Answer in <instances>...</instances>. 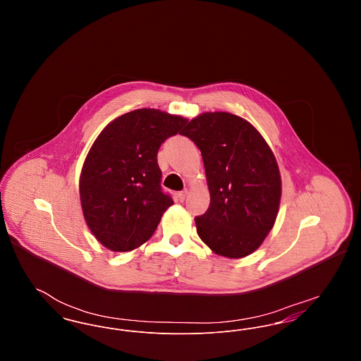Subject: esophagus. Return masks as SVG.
<instances>
[{
    "mask_svg": "<svg viewBox=\"0 0 361 361\" xmlns=\"http://www.w3.org/2000/svg\"><path fill=\"white\" fill-rule=\"evenodd\" d=\"M187 195H188V190H187V189H184V190H181V192H178V193H177V197H178V200H180V202H184V200H185V197H187Z\"/></svg>",
    "mask_w": 361,
    "mask_h": 361,
    "instance_id": "34e87169",
    "label": "esophagus"
}]
</instances>
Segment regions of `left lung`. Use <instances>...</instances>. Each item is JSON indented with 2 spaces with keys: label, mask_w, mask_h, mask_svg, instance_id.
Returning a JSON list of instances; mask_svg holds the SVG:
<instances>
[{
  "label": "left lung",
  "mask_w": 361,
  "mask_h": 361,
  "mask_svg": "<svg viewBox=\"0 0 361 361\" xmlns=\"http://www.w3.org/2000/svg\"><path fill=\"white\" fill-rule=\"evenodd\" d=\"M183 135L200 149L209 207L195 218L200 240L218 256L257 250L275 226L281 177L275 154L257 128L228 112H203Z\"/></svg>",
  "instance_id": "left-lung-1"
}]
</instances>
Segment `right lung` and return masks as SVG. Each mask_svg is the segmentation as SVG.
Here are the masks:
<instances>
[{"label":"right lung","mask_w":361,"mask_h":361,"mask_svg":"<svg viewBox=\"0 0 361 361\" xmlns=\"http://www.w3.org/2000/svg\"><path fill=\"white\" fill-rule=\"evenodd\" d=\"M188 119L140 108L111 121L86 155L80 181L84 219L103 246L131 252L150 240L172 197L161 190L157 153Z\"/></svg>","instance_id":"right-lung-1"}]
</instances>
